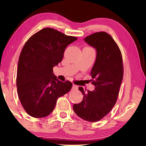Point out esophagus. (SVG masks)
Listing matches in <instances>:
<instances>
[{
	"instance_id": "1",
	"label": "esophagus",
	"mask_w": 146,
	"mask_h": 146,
	"mask_svg": "<svg viewBox=\"0 0 146 146\" xmlns=\"http://www.w3.org/2000/svg\"><path fill=\"white\" fill-rule=\"evenodd\" d=\"M78 88V86L73 84L72 85V90H77Z\"/></svg>"
}]
</instances>
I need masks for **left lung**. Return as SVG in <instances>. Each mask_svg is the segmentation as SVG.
I'll return each instance as SVG.
<instances>
[{"label": "left lung", "instance_id": "8db88e82", "mask_svg": "<svg viewBox=\"0 0 146 146\" xmlns=\"http://www.w3.org/2000/svg\"><path fill=\"white\" fill-rule=\"evenodd\" d=\"M84 40L96 50L90 74L95 88L85 92L80 87L83 100L74 104L73 110L82 119L95 122L105 117L116 102L123 78L122 56L114 40L105 32L94 33Z\"/></svg>", "mask_w": 146, "mask_h": 146}]
</instances>
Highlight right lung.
Masks as SVG:
<instances>
[{
    "label": "right lung",
    "instance_id": "1",
    "mask_svg": "<svg viewBox=\"0 0 146 146\" xmlns=\"http://www.w3.org/2000/svg\"><path fill=\"white\" fill-rule=\"evenodd\" d=\"M76 40L45 28L25 43L18 63L17 86L21 104L31 116L48 115L58 98L71 90L72 84L58 80L53 68L61 62L67 46Z\"/></svg>",
    "mask_w": 146,
    "mask_h": 146
}]
</instances>
